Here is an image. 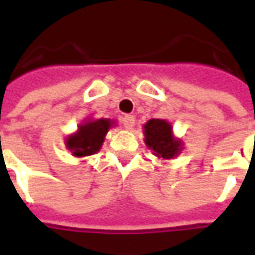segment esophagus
<instances>
[{
    "label": "esophagus",
    "instance_id": "obj_1",
    "mask_svg": "<svg viewBox=\"0 0 255 255\" xmlns=\"http://www.w3.org/2000/svg\"><path fill=\"white\" fill-rule=\"evenodd\" d=\"M123 124H124V127L127 128V129H132L133 126H135V117L129 116V115L124 116L123 117Z\"/></svg>",
    "mask_w": 255,
    "mask_h": 255
}]
</instances>
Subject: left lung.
I'll return each mask as SVG.
<instances>
[{"label": "left lung", "instance_id": "obj_1", "mask_svg": "<svg viewBox=\"0 0 255 255\" xmlns=\"http://www.w3.org/2000/svg\"><path fill=\"white\" fill-rule=\"evenodd\" d=\"M144 143L155 157L172 160L182 153L183 140L173 135V127L164 119H150L143 126Z\"/></svg>", "mask_w": 255, "mask_h": 255}]
</instances>
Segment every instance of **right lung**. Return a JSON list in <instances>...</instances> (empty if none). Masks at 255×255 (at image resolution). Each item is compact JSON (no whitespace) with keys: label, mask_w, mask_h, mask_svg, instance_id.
I'll list each match as a JSON object with an SVG mask.
<instances>
[{"label":"right lung","mask_w":255,"mask_h":255,"mask_svg":"<svg viewBox=\"0 0 255 255\" xmlns=\"http://www.w3.org/2000/svg\"><path fill=\"white\" fill-rule=\"evenodd\" d=\"M116 122L111 119H86L78 129L64 139L67 150L73 157L83 158L98 153L105 142V136Z\"/></svg>","instance_id":"add662e5"}]
</instances>
